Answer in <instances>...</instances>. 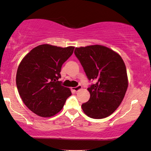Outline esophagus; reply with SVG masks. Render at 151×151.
Returning a JSON list of instances; mask_svg holds the SVG:
<instances>
[{
	"mask_svg": "<svg viewBox=\"0 0 151 151\" xmlns=\"http://www.w3.org/2000/svg\"><path fill=\"white\" fill-rule=\"evenodd\" d=\"M82 88V86L81 85H78L77 86H76V87L73 88V90L74 91H78L80 90Z\"/></svg>",
	"mask_w": 151,
	"mask_h": 151,
	"instance_id": "esophagus-1",
	"label": "esophagus"
}]
</instances>
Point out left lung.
Listing matches in <instances>:
<instances>
[{
    "label": "left lung",
    "mask_w": 151,
    "mask_h": 151,
    "mask_svg": "<svg viewBox=\"0 0 151 151\" xmlns=\"http://www.w3.org/2000/svg\"><path fill=\"white\" fill-rule=\"evenodd\" d=\"M88 80V102L82 104L89 117L102 119L112 114L122 102L128 88L125 64L118 53L102 45L76 47L74 51Z\"/></svg>",
    "instance_id": "1"
}]
</instances>
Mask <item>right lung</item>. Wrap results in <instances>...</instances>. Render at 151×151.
I'll return each mask as SVG.
<instances>
[{
  "label": "right lung",
  "mask_w": 151,
  "mask_h": 151,
  "mask_svg": "<svg viewBox=\"0 0 151 151\" xmlns=\"http://www.w3.org/2000/svg\"><path fill=\"white\" fill-rule=\"evenodd\" d=\"M74 47L41 45L28 53L20 62L16 73V86L27 107L43 117L60 112L71 95L62 86V65L73 52Z\"/></svg>",
  "instance_id": "obj_1"
}]
</instances>
